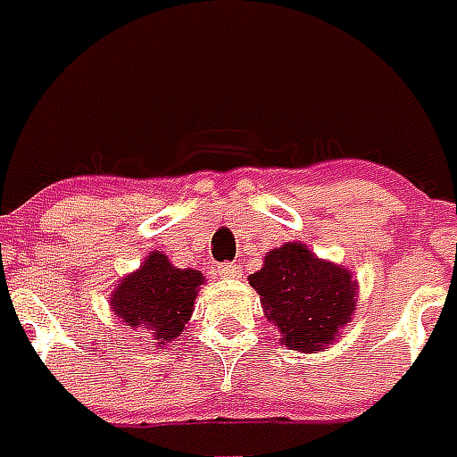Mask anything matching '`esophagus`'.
I'll return each mask as SVG.
<instances>
[{"instance_id":"esophagus-1","label":"esophagus","mask_w":457,"mask_h":457,"mask_svg":"<svg viewBox=\"0 0 457 457\" xmlns=\"http://www.w3.org/2000/svg\"><path fill=\"white\" fill-rule=\"evenodd\" d=\"M219 274H221L224 279H236V277H241V267L236 265V262H221Z\"/></svg>"}]
</instances>
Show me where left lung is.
Instances as JSON below:
<instances>
[{
	"mask_svg": "<svg viewBox=\"0 0 457 457\" xmlns=\"http://www.w3.org/2000/svg\"><path fill=\"white\" fill-rule=\"evenodd\" d=\"M265 318L296 352H320L354 313L356 284L339 265L318 260L303 243L267 253L265 267L250 274Z\"/></svg>",
	"mask_w": 457,
	"mask_h": 457,
	"instance_id": "1",
	"label": "left lung"
}]
</instances>
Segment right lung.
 I'll list each match as a JSON object with an SVG mask.
<instances>
[{"mask_svg": "<svg viewBox=\"0 0 457 457\" xmlns=\"http://www.w3.org/2000/svg\"><path fill=\"white\" fill-rule=\"evenodd\" d=\"M202 281L204 277L197 270H178L166 255L151 253L149 260L112 291V308L127 325L146 328L156 346H163L183 335Z\"/></svg>", "mask_w": 457, "mask_h": 457, "instance_id": "right-lung-1", "label": "right lung"}]
</instances>
